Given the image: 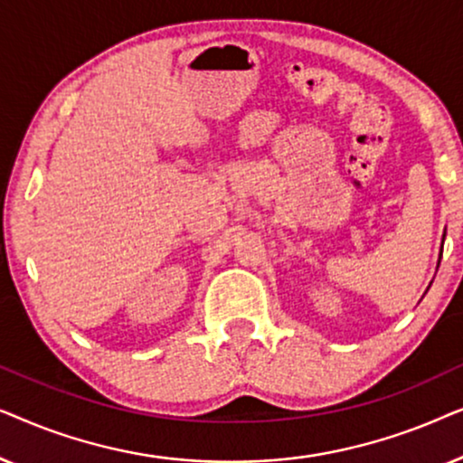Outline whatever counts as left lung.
Returning <instances> with one entry per match:
<instances>
[{
    "label": "left lung",
    "mask_w": 463,
    "mask_h": 463,
    "mask_svg": "<svg viewBox=\"0 0 463 463\" xmlns=\"http://www.w3.org/2000/svg\"><path fill=\"white\" fill-rule=\"evenodd\" d=\"M442 238H445V236H442ZM442 257V255H440ZM440 257H439V263H440Z\"/></svg>",
    "instance_id": "8db88e82"
}]
</instances>
